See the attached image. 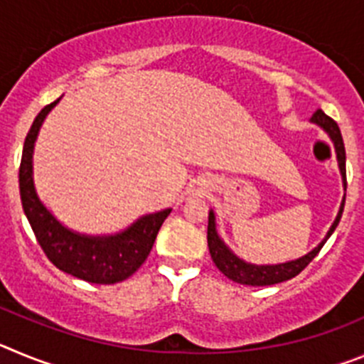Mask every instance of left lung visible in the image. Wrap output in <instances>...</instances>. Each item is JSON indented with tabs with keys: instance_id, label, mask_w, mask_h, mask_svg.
I'll list each match as a JSON object with an SVG mask.
<instances>
[{
	"instance_id": "8db88e82",
	"label": "left lung",
	"mask_w": 364,
	"mask_h": 364,
	"mask_svg": "<svg viewBox=\"0 0 364 364\" xmlns=\"http://www.w3.org/2000/svg\"><path fill=\"white\" fill-rule=\"evenodd\" d=\"M311 124L319 125L321 129L330 136L333 147H336L337 154V164H339V171L343 176V186L346 189V153H345V144H343V136H341L339 125L332 120L330 117H326L321 109L314 112V117L310 118ZM345 210V197L339 205V211H337V217L333 220V224L328 230L326 237L321 240L317 246L308 252L306 255L299 257L295 260H286V262H279V264H253V262H246L244 259L235 255L230 250L224 240L220 239V235L217 231V218H215V211L210 210V218H208V247H210L211 259H213L215 266L220 269L228 279H231L233 282H239V284L246 286H269L277 284V282H284L288 279H294L295 275L302 272L310 264L314 257L321 252V247L324 246L330 235L336 231L337 224L341 220V215Z\"/></svg>"
}]
</instances>
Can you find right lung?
<instances>
[{"instance_id":"right-lung-1","label":"right lung","mask_w":364,"mask_h":364,"mask_svg":"<svg viewBox=\"0 0 364 364\" xmlns=\"http://www.w3.org/2000/svg\"><path fill=\"white\" fill-rule=\"evenodd\" d=\"M60 100L62 96L41 109L25 138L19 166V195L25 217L28 218V224L36 235L41 250L56 268L92 284L122 282L129 279L144 264L160 226L167 215L171 213V208L142 215L131 226L112 235H85L63 226L38 197L32 169L38 133L47 114Z\"/></svg>"}]
</instances>
